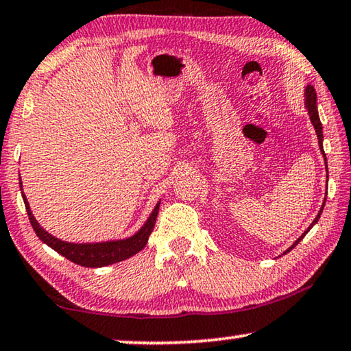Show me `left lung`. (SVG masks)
Segmentation results:
<instances>
[{"label":"left lung","mask_w":351,"mask_h":351,"mask_svg":"<svg viewBox=\"0 0 351 351\" xmlns=\"http://www.w3.org/2000/svg\"><path fill=\"white\" fill-rule=\"evenodd\" d=\"M304 106H306V110H307V113H309V118H311V121H312V124H313V128H315V132H317V138H318V145H320V151H322V154H323V158H325V160H326V154H325V151H323V125H322V121H320V117H318V108H317V93H315V90H313V86H311V85H307L306 86V90H304ZM326 171H328V162H326ZM326 202V200H325ZM325 202H323V205H322V208H320V211H318V214H317V217L313 219V222L311 223L309 226V228L306 230L304 233L301 234L300 238L296 239L295 243H293L289 249L285 250L284 252V255L287 254V252H290V250L295 247V245L301 241L302 238L306 237L307 234V232H309V230L315 226V223L318 222V219H320V216H322V213H323V208H325Z\"/></svg>","instance_id":"obj_1"}]
</instances>
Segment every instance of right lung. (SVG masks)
I'll use <instances>...</instances> for the list:
<instances>
[{"label": "right lung", "instance_id": "obj_1", "mask_svg": "<svg viewBox=\"0 0 351 351\" xmlns=\"http://www.w3.org/2000/svg\"><path fill=\"white\" fill-rule=\"evenodd\" d=\"M20 191H22V197H23L26 213H28L31 226H33L34 232L39 237L40 241L45 243L47 245H50L51 249L61 254L62 257L71 260L72 263L86 266V268H102V266L118 263V261L130 258L132 255L138 254L140 250L145 247L146 243H148L149 234L154 228L156 219H158L159 205H160V202H158V205L154 206L153 213L149 214V217L146 219V222L140 227L137 233L132 234V237L124 238V239H113V241H102V243H67L53 237V234H50L47 230H44L39 226L38 221H36L33 213H31L29 203L26 200L22 189V178H20Z\"/></svg>", "mask_w": 351, "mask_h": 351}]
</instances>
